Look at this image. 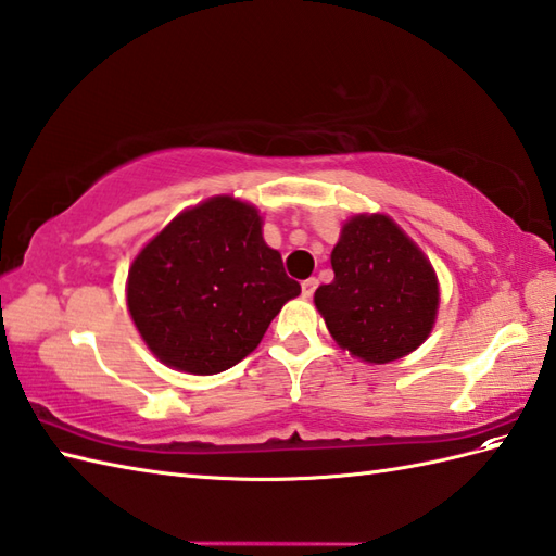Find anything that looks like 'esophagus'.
Listing matches in <instances>:
<instances>
[{
    "instance_id": "esophagus-1",
    "label": "esophagus",
    "mask_w": 556,
    "mask_h": 556,
    "mask_svg": "<svg viewBox=\"0 0 556 556\" xmlns=\"http://www.w3.org/2000/svg\"><path fill=\"white\" fill-rule=\"evenodd\" d=\"M315 289H317V279H315V277H311V279H303V281H301V291H303V296H305V299H311L313 293H315Z\"/></svg>"
}]
</instances>
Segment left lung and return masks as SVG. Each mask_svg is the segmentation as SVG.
Listing matches in <instances>:
<instances>
[{
  "mask_svg": "<svg viewBox=\"0 0 556 556\" xmlns=\"http://www.w3.org/2000/svg\"><path fill=\"white\" fill-rule=\"evenodd\" d=\"M332 269L334 279L315 291V305L341 349L368 363H389L428 339L440 305L437 277L392 219H349Z\"/></svg>",
  "mask_w": 556,
  "mask_h": 556,
  "instance_id": "obj_1",
  "label": "left lung"
}]
</instances>
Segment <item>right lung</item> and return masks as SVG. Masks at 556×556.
I'll return each mask as SVG.
<instances>
[{"instance_id":"obj_1","label":"right lung","mask_w":556,"mask_h":556,"mask_svg":"<svg viewBox=\"0 0 556 556\" xmlns=\"http://www.w3.org/2000/svg\"><path fill=\"white\" fill-rule=\"evenodd\" d=\"M299 293L263 241L257 210L219 195L181 212L138 253L126 299L162 363L215 375L243 361Z\"/></svg>"}]
</instances>
